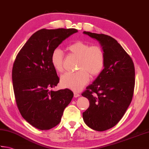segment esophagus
I'll list each match as a JSON object with an SVG mask.
<instances>
[{
  "instance_id": "obj_1",
  "label": "esophagus",
  "mask_w": 149,
  "mask_h": 149,
  "mask_svg": "<svg viewBox=\"0 0 149 149\" xmlns=\"http://www.w3.org/2000/svg\"><path fill=\"white\" fill-rule=\"evenodd\" d=\"M74 97H76V98H77V97H80V95L78 94V93H77L74 92Z\"/></svg>"
}]
</instances>
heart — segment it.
Instances as JSON below:
<instances>
[{"mask_svg":"<svg viewBox=\"0 0 149 149\" xmlns=\"http://www.w3.org/2000/svg\"><path fill=\"white\" fill-rule=\"evenodd\" d=\"M70 54L78 58L77 69L74 72H66L61 76L60 83L62 87L72 91L82 89L91 77L100 74L105 65V54L103 49L98 45H93L78 41L67 47ZM52 67L58 72L63 71L64 54L62 50L56 49L50 58Z\"/></svg>","mask_w":149,"mask_h":149,"instance_id":"1","label":"heart"}]
</instances>
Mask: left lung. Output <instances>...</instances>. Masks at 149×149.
I'll return each instance as SVG.
<instances>
[{
    "mask_svg": "<svg viewBox=\"0 0 149 149\" xmlns=\"http://www.w3.org/2000/svg\"><path fill=\"white\" fill-rule=\"evenodd\" d=\"M83 33L99 41L105 54L102 71L82 94L89 100L83 119L93 130L104 131L119 123L130 105L135 69L130 56L115 39L102 33L86 31Z\"/></svg>",
    "mask_w": 149,
    "mask_h": 149,
    "instance_id": "8db88e82",
    "label": "left lung"
}]
</instances>
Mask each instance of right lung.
Wrapping results in <instances>:
<instances>
[{"label": "right lung", "instance_id": "add662e5", "mask_svg": "<svg viewBox=\"0 0 149 149\" xmlns=\"http://www.w3.org/2000/svg\"><path fill=\"white\" fill-rule=\"evenodd\" d=\"M77 32L74 29L38 30L22 47L14 61L12 82L17 105L22 117L40 130L58 125L64 109L73 97L69 89H50L60 81L50 58L61 42Z\"/></svg>", "mask_w": 149, "mask_h": 149}]
</instances>
